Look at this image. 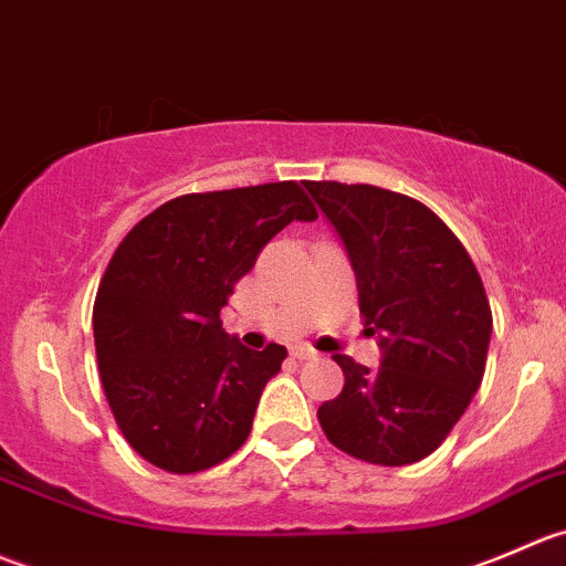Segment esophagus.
Returning a JSON list of instances; mask_svg holds the SVG:
<instances>
[{
    "label": "esophagus",
    "instance_id": "1",
    "mask_svg": "<svg viewBox=\"0 0 566 566\" xmlns=\"http://www.w3.org/2000/svg\"><path fill=\"white\" fill-rule=\"evenodd\" d=\"M291 355H294L296 360H316L318 352L307 344H296V346H291Z\"/></svg>",
    "mask_w": 566,
    "mask_h": 566
}]
</instances>
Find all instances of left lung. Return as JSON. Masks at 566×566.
Wrapping results in <instances>:
<instances>
[{
  "label": "left lung",
  "mask_w": 566,
  "mask_h": 566,
  "mask_svg": "<svg viewBox=\"0 0 566 566\" xmlns=\"http://www.w3.org/2000/svg\"><path fill=\"white\" fill-rule=\"evenodd\" d=\"M344 242L382 363L335 355L344 390L318 407L335 449L371 465L432 454L484 377L492 313L471 255L416 198L371 184L305 181Z\"/></svg>",
  "instance_id": "8db88e82"
}]
</instances>
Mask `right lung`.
Returning <instances> with one entry per match:
<instances>
[{
	"label": "right lung",
	"instance_id": "obj_1",
	"mask_svg": "<svg viewBox=\"0 0 566 566\" xmlns=\"http://www.w3.org/2000/svg\"><path fill=\"white\" fill-rule=\"evenodd\" d=\"M296 181L172 198L126 233L93 305L101 385L126 443L167 473L239 451L285 346L222 329L233 285L291 220H316Z\"/></svg>",
	"mask_w": 566,
	"mask_h": 566
}]
</instances>
